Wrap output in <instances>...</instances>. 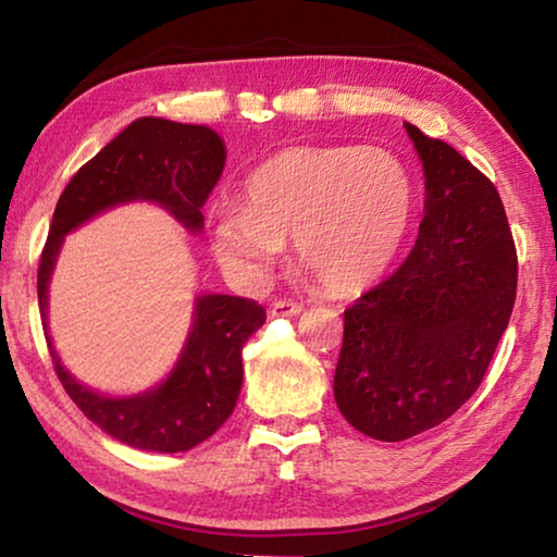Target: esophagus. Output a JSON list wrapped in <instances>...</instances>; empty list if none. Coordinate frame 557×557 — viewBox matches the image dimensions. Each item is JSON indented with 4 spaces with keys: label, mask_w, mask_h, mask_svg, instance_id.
<instances>
[{
    "label": "esophagus",
    "mask_w": 557,
    "mask_h": 557,
    "mask_svg": "<svg viewBox=\"0 0 557 557\" xmlns=\"http://www.w3.org/2000/svg\"><path fill=\"white\" fill-rule=\"evenodd\" d=\"M301 312H305V305H299V301H289V299H280L270 307L272 317H297Z\"/></svg>",
    "instance_id": "1"
}]
</instances>
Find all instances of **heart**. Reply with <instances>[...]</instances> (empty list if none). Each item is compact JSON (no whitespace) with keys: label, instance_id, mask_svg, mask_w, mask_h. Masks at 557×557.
<instances>
[{"label":"heart","instance_id":"1","mask_svg":"<svg viewBox=\"0 0 557 557\" xmlns=\"http://www.w3.org/2000/svg\"><path fill=\"white\" fill-rule=\"evenodd\" d=\"M408 169L381 147H287L245 184V203L215 209L223 265L265 280L287 238L297 265L326 292H354L381 275L410 228Z\"/></svg>","mask_w":557,"mask_h":557}]
</instances>
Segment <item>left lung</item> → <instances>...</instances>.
I'll return each instance as SVG.
<instances>
[{
    "instance_id": "1",
    "label": "left lung",
    "mask_w": 557,
    "mask_h": 557,
    "mask_svg": "<svg viewBox=\"0 0 557 557\" xmlns=\"http://www.w3.org/2000/svg\"><path fill=\"white\" fill-rule=\"evenodd\" d=\"M425 172L408 260L344 312L334 398L348 425L400 442L437 428L484 381L516 301L518 260L496 186L405 122Z\"/></svg>"
}]
</instances>
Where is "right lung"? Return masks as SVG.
<instances>
[{
	"instance_id": "1",
	"label": "right lung",
	"mask_w": 557,
	"mask_h": 557,
	"mask_svg": "<svg viewBox=\"0 0 557 557\" xmlns=\"http://www.w3.org/2000/svg\"><path fill=\"white\" fill-rule=\"evenodd\" d=\"M223 164L225 147L213 129L162 117L135 120L83 164L55 203L41 252L36 287L44 326L49 280L65 233L127 201H154L188 231L199 233L201 206L221 178ZM262 324L265 309L256 299L199 297L174 371L162 385L129 398H108L81 385L61 366L49 336L46 342L65 393L102 432L137 449L186 451L209 440L231 418L243 385L240 351Z\"/></svg>"
}]
</instances>
